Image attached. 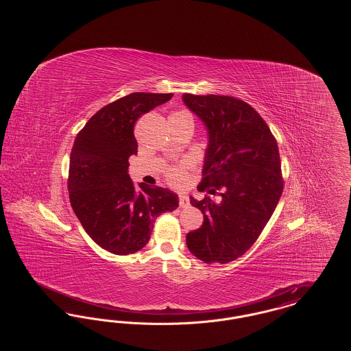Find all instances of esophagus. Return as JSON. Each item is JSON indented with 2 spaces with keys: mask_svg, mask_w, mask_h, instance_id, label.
Segmentation results:
<instances>
[{
  "mask_svg": "<svg viewBox=\"0 0 351 351\" xmlns=\"http://www.w3.org/2000/svg\"><path fill=\"white\" fill-rule=\"evenodd\" d=\"M191 204H189V199H188V196H185V195H182L180 197H179V206L180 208H188Z\"/></svg>",
  "mask_w": 351,
  "mask_h": 351,
  "instance_id": "esophagus-1",
  "label": "esophagus"
}]
</instances>
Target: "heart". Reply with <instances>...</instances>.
<instances>
[{
    "mask_svg": "<svg viewBox=\"0 0 351 351\" xmlns=\"http://www.w3.org/2000/svg\"><path fill=\"white\" fill-rule=\"evenodd\" d=\"M171 117L182 118V119H192V116L185 112V110H180V112H175ZM192 160L185 159L180 165L176 166H171L165 171V176L168 184H171L172 186H183L184 184L186 183L188 180V172L192 168Z\"/></svg>",
    "mask_w": 351,
    "mask_h": 351,
    "instance_id": "heart-1",
    "label": "heart"
}]
</instances>
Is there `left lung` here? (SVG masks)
Wrapping results in <instances>:
<instances>
[{"label": "left lung", "mask_w": 351, "mask_h": 351, "mask_svg": "<svg viewBox=\"0 0 351 351\" xmlns=\"http://www.w3.org/2000/svg\"><path fill=\"white\" fill-rule=\"evenodd\" d=\"M185 105L204 121L209 145L199 189L216 195L191 199L204 222L186 234V246L202 262L229 263L250 249L283 192L276 139L261 114L232 96L184 93Z\"/></svg>", "instance_id": "8db88e82"}]
</instances>
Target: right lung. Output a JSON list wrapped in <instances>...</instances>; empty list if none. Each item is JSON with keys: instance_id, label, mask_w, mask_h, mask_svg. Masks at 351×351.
<instances>
[{"instance_id": "obj_1", "label": "right lung", "mask_w": 351, "mask_h": 351, "mask_svg": "<svg viewBox=\"0 0 351 351\" xmlns=\"http://www.w3.org/2000/svg\"><path fill=\"white\" fill-rule=\"evenodd\" d=\"M172 93L135 92L92 116L76 135L69 158L68 192L85 232L104 250L129 255L150 241L155 219L179 206L175 193L129 176L136 154L134 126L142 114L171 100Z\"/></svg>"}]
</instances>
